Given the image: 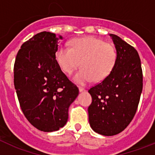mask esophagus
<instances>
[{"label":"esophagus","mask_w":155,"mask_h":155,"mask_svg":"<svg viewBox=\"0 0 155 155\" xmlns=\"http://www.w3.org/2000/svg\"><path fill=\"white\" fill-rule=\"evenodd\" d=\"M79 91H80V92H84V91H85V88H84V87H79Z\"/></svg>","instance_id":"obj_1"}]
</instances>
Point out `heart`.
Masks as SVG:
<instances>
[{
    "instance_id": "b5f03b06",
    "label": "heart",
    "mask_w": 155,
    "mask_h": 155,
    "mask_svg": "<svg viewBox=\"0 0 155 155\" xmlns=\"http://www.w3.org/2000/svg\"><path fill=\"white\" fill-rule=\"evenodd\" d=\"M55 58L62 71L71 74L76 68L82 67L74 74L73 79L80 84L104 80L114 69L117 61L115 46L109 42L94 37H85L71 41L70 49L60 46Z\"/></svg>"
}]
</instances>
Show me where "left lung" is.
Returning <instances> with one entry per match:
<instances>
[{
	"label": "left lung",
	"instance_id": "obj_1",
	"mask_svg": "<svg viewBox=\"0 0 155 155\" xmlns=\"http://www.w3.org/2000/svg\"><path fill=\"white\" fill-rule=\"evenodd\" d=\"M117 61L110 74L90 87L92 102L88 119L94 132L113 136L124 130L136 114L143 88V72L139 54L121 38L110 34Z\"/></svg>",
	"mask_w": 155,
	"mask_h": 155
}]
</instances>
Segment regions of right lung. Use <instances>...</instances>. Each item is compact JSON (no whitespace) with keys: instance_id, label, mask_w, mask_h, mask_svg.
<instances>
[{"instance_id":"add662e5","label":"right lung","mask_w":155,"mask_h":155,"mask_svg":"<svg viewBox=\"0 0 155 155\" xmlns=\"http://www.w3.org/2000/svg\"><path fill=\"white\" fill-rule=\"evenodd\" d=\"M57 49L55 34L42 31L21 45L14 65V84L23 114L43 132L58 130L67 124L70 105L79 93L56 61Z\"/></svg>"}]
</instances>
